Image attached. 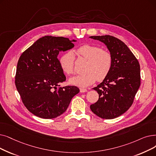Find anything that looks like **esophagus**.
<instances>
[{"mask_svg":"<svg viewBox=\"0 0 156 156\" xmlns=\"http://www.w3.org/2000/svg\"><path fill=\"white\" fill-rule=\"evenodd\" d=\"M80 92H86L87 91V90L86 89H83V88H80Z\"/></svg>","mask_w":156,"mask_h":156,"instance_id":"obj_1","label":"esophagus"}]
</instances>
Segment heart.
<instances>
[{
    "label": "heart",
    "mask_w": 156,
    "mask_h": 156,
    "mask_svg": "<svg viewBox=\"0 0 156 156\" xmlns=\"http://www.w3.org/2000/svg\"><path fill=\"white\" fill-rule=\"evenodd\" d=\"M76 53L88 62L85 68L86 73L71 78L69 80L71 84L84 87L94 83L96 80L101 82L107 77L113 64L110 52L102 50L98 46L86 44L79 47ZM74 53L69 51L60 57L59 63L62 70L70 75L74 73Z\"/></svg>",
    "instance_id": "b5f03b06"
}]
</instances>
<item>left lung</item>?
<instances>
[{
    "label": "left lung",
    "mask_w": 156,
    "mask_h": 156,
    "mask_svg": "<svg viewBox=\"0 0 156 156\" xmlns=\"http://www.w3.org/2000/svg\"><path fill=\"white\" fill-rule=\"evenodd\" d=\"M103 43L111 53L113 64L107 77L93 88L99 94L96 103L90 105L98 117L113 119L125 113L132 105L140 86V66L127 45L112 36H90Z\"/></svg>",
    "instance_id": "obj_1"
}]
</instances>
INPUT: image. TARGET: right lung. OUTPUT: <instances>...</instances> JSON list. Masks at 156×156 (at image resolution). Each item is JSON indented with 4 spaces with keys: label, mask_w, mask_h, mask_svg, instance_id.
<instances>
[{
    "label": "right lung",
    "mask_w": 156,
    "mask_h": 156,
    "mask_svg": "<svg viewBox=\"0 0 156 156\" xmlns=\"http://www.w3.org/2000/svg\"><path fill=\"white\" fill-rule=\"evenodd\" d=\"M63 37H41L20 56L15 85L27 110L40 118L60 116L80 90L76 86L60 87L66 81L57 58L59 52L73 48V42Z\"/></svg>",
    "instance_id": "obj_1"
}]
</instances>
